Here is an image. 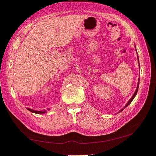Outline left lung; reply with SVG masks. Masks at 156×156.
<instances>
[{
    "mask_svg": "<svg viewBox=\"0 0 156 156\" xmlns=\"http://www.w3.org/2000/svg\"><path fill=\"white\" fill-rule=\"evenodd\" d=\"M139 83H138V85H137V87H136V90H135V93H134V94H133V97H132V98H131V99H130L129 101V102L127 103V104H126V105H125L124 108L122 109L121 111H122L123 109H124L125 108H126V107H127L128 105H129L130 104V103L131 102H132V101L134 99V98H135V97L136 96V93H137V91H138V88H139ZM121 111H120V112H121Z\"/></svg>",
    "mask_w": 156,
    "mask_h": 156,
    "instance_id": "8db88e82",
    "label": "left lung"
}]
</instances>
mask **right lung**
<instances>
[{
  "mask_svg": "<svg viewBox=\"0 0 156 156\" xmlns=\"http://www.w3.org/2000/svg\"><path fill=\"white\" fill-rule=\"evenodd\" d=\"M27 109H28V110L30 111V112H33V113H35V114H44V113L46 112V111L44 110V111H35V110H33V109H30V108H27Z\"/></svg>",
  "mask_w": 156,
  "mask_h": 156,
  "instance_id": "right-lung-1",
  "label": "right lung"
}]
</instances>
